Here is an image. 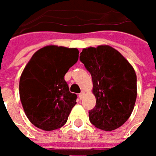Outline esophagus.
<instances>
[{
	"label": "esophagus",
	"mask_w": 156,
	"mask_h": 156,
	"mask_svg": "<svg viewBox=\"0 0 156 156\" xmlns=\"http://www.w3.org/2000/svg\"><path fill=\"white\" fill-rule=\"evenodd\" d=\"M84 95H85V92H84V91H82V92L78 95V98H79L80 99H82V98H84Z\"/></svg>",
	"instance_id": "obj_1"
}]
</instances>
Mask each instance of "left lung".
<instances>
[{
    "mask_svg": "<svg viewBox=\"0 0 156 156\" xmlns=\"http://www.w3.org/2000/svg\"><path fill=\"white\" fill-rule=\"evenodd\" d=\"M80 61L89 71L96 106L88 112L96 127L112 131L126 123L136 100V74L124 56L108 45L83 48Z\"/></svg>",
    "mask_w": 156,
    "mask_h": 156,
    "instance_id": "1",
    "label": "left lung"
}]
</instances>
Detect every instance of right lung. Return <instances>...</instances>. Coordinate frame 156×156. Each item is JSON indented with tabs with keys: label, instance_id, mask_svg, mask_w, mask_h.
<instances>
[{
	"label": "right lung",
	"instance_id": "add662e5",
	"mask_svg": "<svg viewBox=\"0 0 156 156\" xmlns=\"http://www.w3.org/2000/svg\"><path fill=\"white\" fill-rule=\"evenodd\" d=\"M76 48L49 45L36 51L20 78V98L24 112L36 127L52 131L63 126L77 104L64 79L78 59Z\"/></svg>",
	"mask_w": 156,
	"mask_h": 156
}]
</instances>
